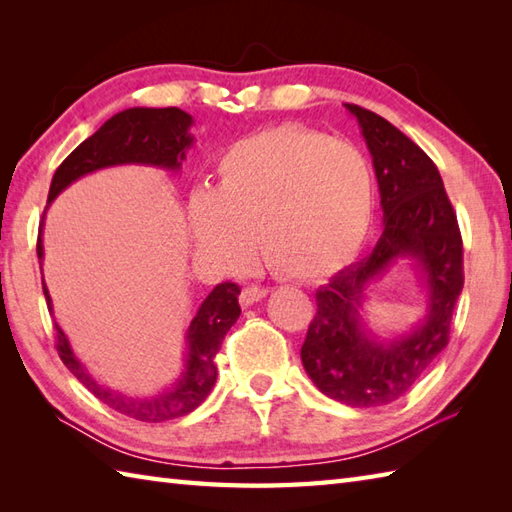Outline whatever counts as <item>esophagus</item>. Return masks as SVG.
Listing matches in <instances>:
<instances>
[{"instance_id": "obj_1", "label": "esophagus", "mask_w": 512, "mask_h": 512, "mask_svg": "<svg viewBox=\"0 0 512 512\" xmlns=\"http://www.w3.org/2000/svg\"><path fill=\"white\" fill-rule=\"evenodd\" d=\"M268 295V288L264 286H246L242 288V292H239V303H242L244 308L253 306V303H257L259 299H264Z\"/></svg>"}]
</instances>
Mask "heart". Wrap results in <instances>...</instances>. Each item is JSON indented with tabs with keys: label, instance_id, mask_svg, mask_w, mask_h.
Listing matches in <instances>:
<instances>
[{
	"label": "heart",
	"instance_id": "obj_1",
	"mask_svg": "<svg viewBox=\"0 0 512 512\" xmlns=\"http://www.w3.org/2000/svg\"><path fill=\"white\" fill-rule=\"evenodd\" d=\"M217 187L195 189V248L228 268L253 255L290 279L336 273L363 246L374 220V171L361 149L306 127L237 140L217 162Z\"/></svg>",
	"mask_w": 512,
	"mask_h": 512
}]
</instances>
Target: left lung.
<instances>
[{
    "label": "left lung",
    "instance_id": "obj_1",
    "mask_svg": "<svg viewBox=\"0 0 512 512\" xmlns=\"http://www.w3.org/2000/svg\"><path fill=\"white\" fill-rule=\"evenodd\" d=\"M372 154L385 231L369 257L317 290V314L301 363L325 396L350 407H383L405 396L447 347L464 286L462 235L438 167L383 116L345 103ZM398 256H411L428 284V317L389 344L365 330L357 310L364 286Z\"/></svg>",
    "mask_w": 512,
    "mask_h": 512
}]
</instances>
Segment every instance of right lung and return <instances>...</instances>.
<instances>
[{
	"mask_svg": "<svg viewBox=\"0 0 512 512\" xmlns=\"http://www.w3.org/2000/svg\"><path fill=\"white\" fill-rule=\"evenodd\" d=\"M191 125L193 118L187 112L178 110V107H160V110H156V107H132V110L118 112L99 132L92 134L88 140H83L61 162L59 169L54 171L48 191V204L65 187H70L74 180H79L85 173H92L96 169L114 165H151L180 169L184 154L193 145V136L189 134ZM41 226L37 239L39 264L43 259ZM43 295H46L48 310H52V299L48 295L46 284H43ZM237 295L239 286L233 284V281L217 284L209 292V297L202 301L198 314H195L189 325L187 363H184L182 378L171 389L162 391L158 396L129 398L96 383L88 369L74 356L68 336L63 334L59 323H54V330H57V352L63 365L79 378V383H83L96 398L118 413H125V416L136 418L140 422H165L187 416L195 407L202 405L204 398L211 394L215 385V356L220 352L226 332L231 330V325L237 321L239 312H242Z\"/></svg>",
	"mask_w": 512,
	"mask_h": 512,
	"instance_id": "right-lung-1",
	"label": "right lung"
}]
</instances>
